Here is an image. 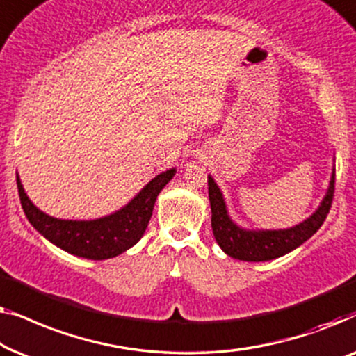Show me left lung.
<instances>
[{"label": "left lung", "mask_w": 356, "mask_h": 356, "mask_svg": "<svg viewBox=\"0 0 356 356\" xmlns=\"http://www.w3.org/2000/svg\"><path fill=\"white\" fill-rule=\"evenodd\" d=\"M335 185V168L330 177L329 190L324 197L321 207L309 216L307 221L298 226L284 230H245L235 226L229 218L226 203L222 193L214 182L213 177H208V195L211 204V227L216 242L229 257L242 259V261H269L282 254L292 252L303 242L312 237L316 230L326 221L330 204L334 198Z\"/></svg>", "instance_id": "obj_1"}]
</instances>
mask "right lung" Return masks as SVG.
Wrapping results in <instances>:
<instances>
[{
  "label": "right lung",
  "mask_w": 356,
  "mask_h": 356,
  "mask_svg": "<svg viewBox=\"0 0 356 356\" xmlns=\"http://www.w3.org/2000/svg\"><path fill=\"white\" fill-rule=\"evenodd\" d=\"M174 174L176 169L161 172L145 185L142 192L127 207L111 216L95 219V221H64L48 216L30 202L27 193L24 192L21 179L19 176L16 179L24 213L30 224L43 237L76 257L108 259L124 253L142 238L153 214L154 202Z\"/></svg>",
  "instance_id": "right-lung-1"
}]
</instances>
